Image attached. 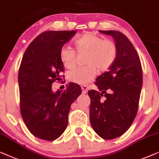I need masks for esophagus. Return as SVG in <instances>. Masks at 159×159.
<instances>
[{
	"label": "esophagus",
	"mask_w": 159,
	"mask_h": 159,
	"mask_svg": "<svg viewBox=\"0 0 159 159\" xmlns=\"http://www.w3.org/2000/svg\"><path fill=\"white\" fill-rule=\"evenodd\" d=\"M81 89H82V92L85 94V93L87 92V90H88L87 86H86V85H82V86H81Z\"/></svg>",
	"instance_id": "34e87169"
}]
</instances>
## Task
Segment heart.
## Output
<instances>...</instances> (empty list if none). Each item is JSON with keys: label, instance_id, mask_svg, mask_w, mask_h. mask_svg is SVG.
I'll return each instance as SVG.
<instances>
[{"label": "heart", "instance_id": "b5f03b06", "mask_svg": "<svg viewBox=\"0 0 159 159\" xmlns=\"http://www.w3.org/2000/svg\"><path fill=\"white\" fill-rule=\"evenodd\" d=\"M74 45L78 53L86 52L84 65L70 71L67 78L70 81L79 84H88L97 73L108 70L116 62L118 47L111 40L90 33H85L78 37ZM60 58L67 69H73L76 65V53L73 49L63 46L60 50Z\"/></svg>", "mask_w": 159, "mask_h": 159}]
</instances>
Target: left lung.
<instances>
[{
	"instance_id": "obj_1",
	"label": "left lung",
	"mask_w": 159,
	"mask_h": 159,
	"mask_svg": "<svg viewBox=\"0 0 159 159\" xmlns=\"http://www.w3.org/2000/svg\"><path fill=\"white\" fill-rule=\"evenodd\" d=\"M99 32L113 37L118 56L109 70L97 78L95 85L99 91L88 92L91 99L89 118L99 137L113 139L124 134L136 117L143 70L136 49L124 34L116 30Z\"/></svg>"
}]
</instances>
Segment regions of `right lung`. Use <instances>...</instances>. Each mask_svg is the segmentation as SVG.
Here are the masks:
<instances>
[{
	"label": "right lung",
	"mask_w": 159,
	"mask_h": 159,
	"mask_svg": "<svg viewBox=\"0 0 159 159\" xmlns=\"http://www.w3.org/2000/svg\"><path fill=\"white\" fill-rule=\"evenodd\" d=\"M75 33L76 30L41 33L27 48L19 69L21 115L31 134L43 140H54L65 132L70 105L81 94V86L74 83L63 92L52 89L54 82L64 78L60 48Z\"/></svg>",
	"instance_id": "1"
}]
</instances>
